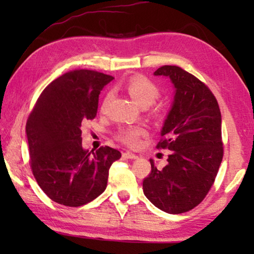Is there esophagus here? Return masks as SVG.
<instances>
[{
    "mask_svg": "<svg viewBox=\"0 0 254 254\" xmlns=\"http://www.w3.org/2000/svg\"><path fill=\"white\" fill-rule=\"evenodd\" d=\"M123 157L126 158V159H136L137 156L133 154V152H129V151H125L123 154Z\"/></svg>",
    "mask_w": 254,
    "mask_h": 254,
    "instance_id": "esophagus-1",
    "label": "esophagus"
}]
</instances>
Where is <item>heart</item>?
Returning <instances> with one entry per match:
<instances>
[{
  "label": "heart",
  "instance_id": "1",
  "mask_svg": "<svg viewBox=\"0 0 254 254\" xmlns=\"http://www.w3.org/2000/svg\"><path fill=\"white\" fill-rule=\"evenodd\" d=\"M126 89L131 98L142 107L150 106L152 103L159 97V88L150 79L144 76H134L127 82ZM107 99L105 102L107 103ZM147 134V130L143 127H121L117 131L116 136L121 143L128 145V147H137L140 144L142 136Z\"/></svg>",
  "mask_w": 254,
  "mask_h": 254
}]
</instances>
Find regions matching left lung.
Listing matches in <instances>:
<instances>
[{"mask_svg": "<svg viewBox=\"0 0 254 254\" xmlns=\"http://www.w3.org/2000/svg\"><path fill=\"white\" fill-rule=\"evenodd\" d=\"M156 76H169L176 88L171 111L157 149H169L168 164L143 180V193L169 214L186 213L201 203L216 178L223 158L222 118L210 89L177 65H163Z\"/></svg>", "mask_w": 254, "mask_h": 254, "instance_id": "obj_1", "label": "left lung"}]
</instances>
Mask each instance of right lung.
<instances>
[{
  "label": "right lung",
  "mask_w": 254,
  "mask_h": 254,
  "mask_svg": "<svg viewBox=\"0 0 254 254\" xmlns=\"http://www.w3.org/2000/svg\"><path fill=\"white\" fill-rule=\"evenodd\" d=\"M113 76L75 69L50 83L26 121L31 170L54 202L79 207L100 195L109 170L121 157L117 149L82 147V125L95 119L98 97Z\"/></svg>",
  "instance_id": "add662e5"
}]
</instances>
